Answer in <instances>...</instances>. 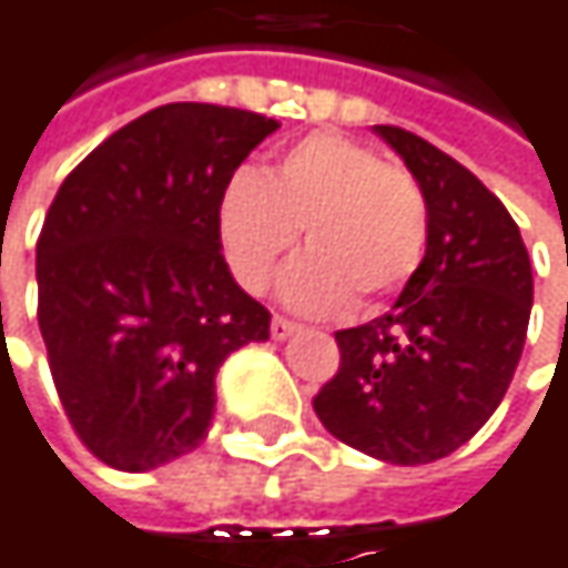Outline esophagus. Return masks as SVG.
I'll return each mask as SVG.
<instances>
[{
	"instance_id": "esophagus-1",
	"label": "esophagus",
	"mask_w": 568,
	"mask_h": 568,
	"mask_svg": "<svg viewBox=\"0 0 568 568\" xmlns=\"http://www.w3.org/2000/svg\"><path fill=\"white\" fill-rule=\"evenodd\" d=\"M270 332H273V338H288V335H295L298 332V325L292 322V318H283V315H273V322H270Z\"/></svg>"
}]
</instances>
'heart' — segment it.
Listing matches in <instances>:
<instances>
[{"label":"heart","instance_id":"obj_1","mask_svg":"<svg viewBox=\"0 0 568 568\" xmlns=\"http://www.w3.org/2000/svg\"><path fill=\"white\" fill-rule=\"evenodd\" d=\"M302 226L283 273L292 308L372 305L414 276L427 250V200L414 173L335 131L285 148L263 173L240 171L220 196V240L236 283L263 292Z\"/></svg>","mask_w":568,"mask_h":568}]
</instances>
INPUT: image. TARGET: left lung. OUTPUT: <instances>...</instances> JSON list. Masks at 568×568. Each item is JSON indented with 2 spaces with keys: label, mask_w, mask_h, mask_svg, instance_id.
<instances>
[{
  "label": "left lung",
  "mask_w": 568,
  "mask_h": 568,
  "mask_svg": "<svg viewBox=\"0 0 568 568\" xmlns=\"http://www.w3.org/2000/svg\"><path fill=\"white\" fill-rule=\"evenodd\" d=\"M427 200V253L395 308L335 332L338 375L312 407L342 444L400 467L467 444L523 355L532 270L507 206L450 154L378 124Z\"/></svg>",
  "instance_id": "8db88e82"
}]
</instances>
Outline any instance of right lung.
Listing matches in <instances>:
<instances>
[{"label": "right lung", "mask_w": 568, "mask_h": 568, "mask_svg": "<svg viewBox=\"0 0 568 568\" xmlns=\"http://www.w3.org/2000/svg\"><path fill=\"white\" fill-rule=\"evenodd\" d=\"M276 128L176 101L114 131L58 186L36 246L39 328L78 440L114 470L200 447L220 365L270 338V308L220 253V196Z\"/></svg>", "instance_id": "1"}]
</instances>
